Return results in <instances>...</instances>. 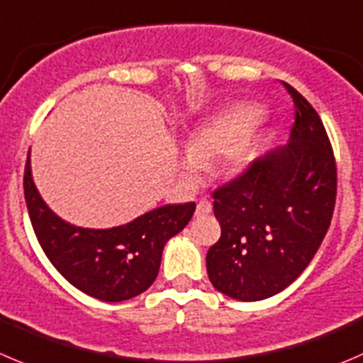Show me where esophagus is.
Returning <instances> with one entry per match:
<instances>
[{"label": "esophagus", "mask_w": 363, "mask_h": 363, "mask_svg": "<svg viewBox=\"0 0 363 363\" xmlns=\"http://www.w3.org/2000/svg\"><path fill=\"white\" fill-rule=\"evenodd\" d=\"M211 211H213V203H211L209 200L202 199L199 203H196L195 214H196V216H206V214H209Z\"/></svg>", "instance_id": "34e87169"}]
</instances>
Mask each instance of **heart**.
<instances>
[{"label":"heart","instance_id":"b5f03b06","mask_svg":"<svg viewBox=\"0 0 363 363\" xmlns=\"http://www.w3.org/2000/svg\"><path fill=\"white\" fill-rule=\"evenodd\" d=\"M259 108L252 104H235L196 125L184 142L186 160L182 161V175L193 179L200 167L209 164L221 156L225 172L241 170L252 160L257 142Z\"/></svg>","mask_w":363,"mask_h":363}]
</instances>
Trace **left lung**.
<instances>
[{
  "label": "left lung",
  "mask_w": 363,
  "mask_h": 363,
  "mask_svg": "<svg viewBox=\"0 0 363 363\" xmlns=\"http://www.w3.org/2000/svg\"><path fill=\"white\" fill-rule=\"evenodd\" d=\"M289 143L213 193L221 238L206 257L214 289L259 301L294 282L321 246L337 196V164L318 111L291 84Z\"/></svg>",
  "instance_id": "obj_1"
}]
</instances>
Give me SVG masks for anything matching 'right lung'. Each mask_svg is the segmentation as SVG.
I'll list each match as a JSON object with an SVG mask.
<instances>
[{
	"label": "right lung",
	"mask_w": 363,
	"mask_h": 363,
	"mask_svg": "<svg viewBox=\"0 0 363 363\" xmlns=\"http://www.w3.org/2000/svg\"><path fill=\"white\" fill-rule=\"evenodd\" d=\"M24 199L31 227L60 275L101 301H124L149 289L160 271L163 248L195 213V202L170 203L113 228H83L56 216L35 188L30 152Z\"/></svg>",
	"instance_id": "obj_1"
}]
</instances>
